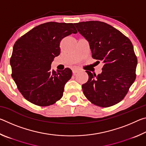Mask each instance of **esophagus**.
<instances>
[{"label":"esophagus","instance_id":"1","mask_svg":"<svg viewBox=\"0 0 146 146\" xmlns=\"http://www.w3.org/2000/svg\"><path fill=\"white\" fill-rule=\"evenodd\" d=\"M72 71H73V75H75V74L76 73H78V71H79V70L78 69H73V70H72Z\"/></svg>","mask_w":146,"mask_h":146}]
</instances>
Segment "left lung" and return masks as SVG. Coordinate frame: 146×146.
Masks as SVG:
<instances>
[{
    "label": "left lung",
    "mask_w": 146,
    "mask_h": 146,
    "mask_svg": "<svg viewBox=\"0 0 146 146\" xmlns=\"http://www.w3.org/2000/svg\"><path fill=\"white\" fill-rule=\"evenodd\" d=\"M88 41L92 57L103 64L98 75L86 71L88 82L82 86L85 97L97 106L108 108L123 99L136 78L137 58L131 42L118 29L100 21L75 24Z\"/></svg>",
    "instance_id": "8db88e82"
}]
</instances>
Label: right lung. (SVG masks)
Segmentation results:
<instances>
[{"mask_svg":"<svg viewBox=\"0 0 146 146\" xmlns=\"http://www.w3.org/2000/svg\"><path fill=\"white\" fill-rule=\"evenodd\" d=\"M77 33L73 23L49 22L35 27L15 43L10 65L11 76L23 97L38 106H48L62 97L72 71L52 70L60 53L62 39Z\"/></svg>","mask_w":146,"mask_h":146,"instance_id":"1","label":"right lung"}]
</instances>
